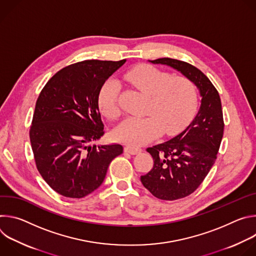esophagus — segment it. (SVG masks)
I'll return each mask as SVG.
<instances>
[{
	"label": "esophagus",
	"mask_w": 256,
	"mask_h": 256,
	"mask_svg": "<svg viewBox=\"0 0 256 256\" xmlns=\"http://www.w3.org/2000/svg\"><path fill=\"white\" fill-rule=\"evenodd\" d=\"M142 150L140 148H136V147H132V146H126L124 147V152L126 153H130L132 155H136V154H138Z\"/></svg>",
	"instance_id": "1"
}]
</instances>
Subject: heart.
Masks as SVG:
<instances>
[{"label": "heart", "instance_id": "obj_1", "mask_svg": "<svg viewBox=\"0 0 256 256\" xmlns=\"http://www.w3.org/2000/svg\"><path fill=\"white\" fill-rule=\"evenodd\" d=\"M122 80L144 94L150 100L144 118H126L114 132L116 140L132 147L156 138L160 132L171 134L181 130L194 116L198 104L196 84L186 77H173L168 72L142 64L122 75ZM120 86L116 80L106 81L99 92V107L108 118L116 120L120 114L118 97Z\"/></svg>", "mask_w": 256, "mask_h": 256}]
</instances>
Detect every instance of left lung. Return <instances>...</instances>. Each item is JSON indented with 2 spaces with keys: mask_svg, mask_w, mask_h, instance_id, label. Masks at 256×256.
Returning a JSON list of instances; mask_svg holds the SVG:
<instances>
[{
  "mask_svg": "<svg viewBox=\"0 0 256 256\" xmlns=\"http://www.w3.org/2000/svg\"><path fill=\"white\" fill-rule=\"evenodd\" d=\"M149 62L181 72L196 84L202 97L196 118L184 132L147 149L154 166L140 176L142 186L160 200H174L192 194L216 159L224 132L222 104L212 82L192 64L170 58Z\"/></svg>",
  "mask_w": 256,
  "mask_h": 256,
  "instance_id": "1",
  "label": "left lung"
}]
</instances>
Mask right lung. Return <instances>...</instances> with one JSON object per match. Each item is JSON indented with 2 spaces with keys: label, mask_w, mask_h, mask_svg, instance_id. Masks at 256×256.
I'll return each instance as SVG.
<instances>
[{
  "label": "right lung",
  "mask_w": 256,
  "mask_h": 256,
  "mask_svg": "<svg viewBox=\"0 0 256 256\" xmlns=\"http://www.w3.org/2000/svg\"><path fill=\"white\" fill-rule=\"evenodd\" d=\"M126 60H90L68 66L46 83L35 104L30 142L46 184L70 198L97 190L120 144H91L104 134L99 92Z\"/></svg>",
  "instance_id": "right-lung-1"
}]
</instances>
